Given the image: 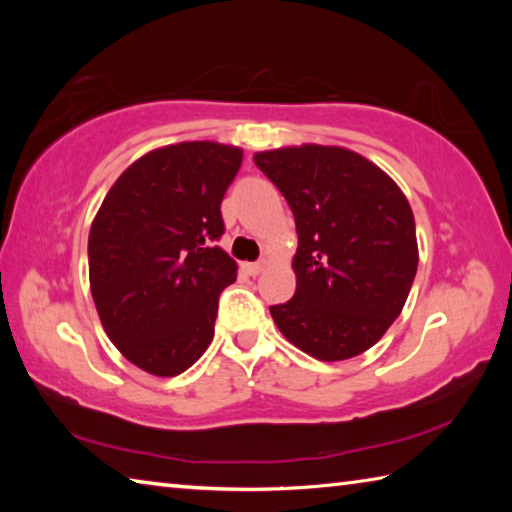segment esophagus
Returning <instances> with one entry per match:
<instances>
[{"mask_svg":"<svg viewBox=\"0 0 512 512\" xmlns=\"http://www.w3.org/2000/svg\"><path fill=\"white\" fill-rule=\"evenodd\" d=\"M244 268L248 275H259L264 271V262H250V264H244Z\"/></svg>","mask_w":512,"mask_h":512,"instance_id":"esophagus-1","label":"esophagus"}]
</instances>
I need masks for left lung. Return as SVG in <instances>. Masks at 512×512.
<instances>
[{
    "mask_svg": "<svg viewBox=\"0 0 512 512\" xmlns=\"http://www.w3.org/2000/svg\"><path fill=\"white\" fill-rule=\"evenodd\" d=\"M296 219V293L271 316L320 361L372 348L400 316L418 271L411 205L391 178L341 146H289L255 155Z\"/></svg>",
    "mask_w": 512,
    "mask_h": 512,
    "instance_id": "8db88e82",
    "label": "left lung"
}]
</instances>
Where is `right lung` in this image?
I'll list each match as a JSON object with an SVG mask.
<instances>
[{"instance_id": "add662e5", "label": "right lung", "mask_w": 512, "mask_h": 512, "mask_svg": "<svg viewBox=\"0 0 512 512\" xmlns=\"http://www.w3.org/2000/svg\"><path fill=\"white\" fill-rule=\"evenodd\" d=\"M241 149L180 142L133 162L90 228V291L108 339L151 375L176 377L214 336L237 262L216 246Z\"/></svg>"}]
</instances>
